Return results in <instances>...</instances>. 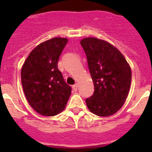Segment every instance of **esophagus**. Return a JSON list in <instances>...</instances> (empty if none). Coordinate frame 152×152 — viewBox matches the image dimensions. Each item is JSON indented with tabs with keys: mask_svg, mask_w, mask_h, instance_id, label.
Returning a JSON list of instances; mask_svg holds the SVG:
<instances>
[{
	"mask_svg": "<svg viewBox=\"0 0 152 152\" xmlns=\"http://www.w3.org/2000/svg\"><path fill=\"white\" fill-rule=\"evenodd\" d=\"M72 88L75 91H77V88H78V84H75V85L72 86Z\"/></svg>",
	"mask_w": 152,
	"mask_h": 152,
	"instance_id": "34e87169",
	"label": "esophagus"
}]
</instances>
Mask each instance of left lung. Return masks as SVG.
<instances>
[{
    "label": "left lung",
    "instance_id": "obj_1",
    "mask_svg": "<svg viewBox=\"0 0 152 152\" xmlns=\"http://www.w3.org/2000/svg\"><path fill=\"white\" fill-rule=\"evenodd\" d=\"M88 58L94 93L86 99L89 110L110 116L125 103L131 87L132 71L120 51L105 40L88 37L80 40Z\"/></svg>",
    "mask_w": 152,
    "mask_h": 152
}]
</instances>
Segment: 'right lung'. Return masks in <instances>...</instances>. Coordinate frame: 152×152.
I'll list each match as a JSON object with an SVG mask.
<instances>
[{
  "label": "right lung",
  "mask_w": 152,
  "mask_h": 152,
  "mask_svg": "<svg viewBox=\"0 0 152 152\" xmlns=\"http://www.w3.org/2000/svg\"><path fill=\"white\" fill-rule=\"evenodd\" d=\"M67 38L56 37L35 47L21 69V83L26 100L40 115L54 116L65 108L72 88L58 68Z\"/></svg>",
  "instance_id": "1"
}]
</instances>
